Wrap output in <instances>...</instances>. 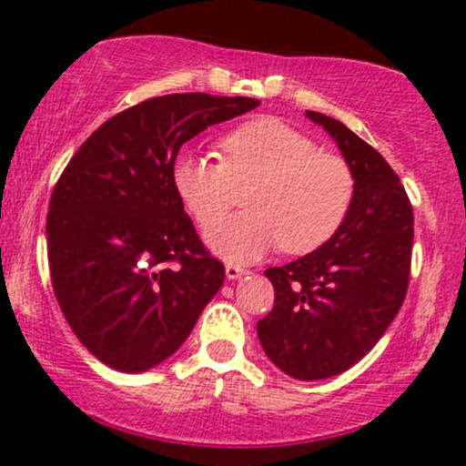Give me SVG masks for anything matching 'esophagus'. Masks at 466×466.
Segmentation results:
<instances>
[{
	"label": "esophagus",
	"mask_w": 466,
	"mask_h": 466,
	"mask_svg": "<svg viewBox=\"0 0 466 466\" xmlns=\"http://www.w3.org/2000/svg\"><path fill=\"white\" fill-rule=\"evenodd\" d=\"M248 274V269H243V267H238V265H226V276H228V280H238L240 276H245Z\"/></svg>",
	"instance_id": "34e87169"
}]
</instances>
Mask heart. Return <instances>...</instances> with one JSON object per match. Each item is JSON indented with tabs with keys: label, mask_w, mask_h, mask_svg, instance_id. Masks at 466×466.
Returning <instances> with one entry per match:
<instances>
[{
	"label": "heart",
	"mask_w": 466,
	"mask_h": 466,
	"mask_svg": "<svg viewBox=\"0 0 466 466\" xmlns=\"http://www.w3.org/2000/svg\"><path fill=\"white\" fill-rule=\"evenodd\" d=\"M221 164L184 151L173 164V188L197 218L211 226L246 190V212L206 232L215 254L237 263L260 258L280 243L285 254L322 248L341 228L355 197V175L339 155L276 117L240 125L221 142Z\"/></svg>",
	"instance_id": "obj_1"
}]
</instances>
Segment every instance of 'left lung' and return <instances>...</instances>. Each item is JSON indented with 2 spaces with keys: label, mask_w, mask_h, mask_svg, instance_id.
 <instances>
[{
  "label": "left lung",
  "mask_w": 466,
  "mask_h": 466,
  "mask_svg": "<svg viewBox=\"0 0 466 466\" xmlns=\"http://www.w3.org/2000/svg\"><path fill=\"white\" fill-rule=\"evenodd\" d=\"M307 117L337 142L355 175V197L322 248L265 271L276 300L256 330L282 372L318 381L355 366L397 318L408 293L414 215L399 175L370 144L335 117Z\"/></svg>",
  "instance_id": "1"
}]
</instances>
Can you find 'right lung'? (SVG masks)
<instances>
[{
	"instance_id": "obj_1",
	"label": "right lung",
	"mask_w": 466,
	"mask_h": 466,
	"mask_svg": "<svg viewBox=\"0 0 466 466\" xmlns=\"http://www.w3.org/2000/svg\"><path fill=\"white\" fill-rule=\"evenodd\" d=\"M256 98L168 94L98 127L58 177L46 234L55 296L83 346L147 372L186 341L226 267L208 254L173 188L179 148Z\"/></svg>"
}]
</instances>
